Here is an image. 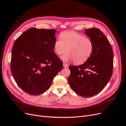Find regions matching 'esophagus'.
I'll list each match as a JSON object with an SVG mask.
<instances>
[{"label": "esophagus", "instance_id": "esophagus-1", "mask_svg": "<svg viewBox=\"0 0 126 126\" xmlns=\"http://www.w3.org/2000/svg\"><path fill=\"white\" fill-rule=\"evenodd\" d=\"M68 66V64L66 63H63V67L64 68H67Z\"/></svg>", "mask_w": 126, "mask_h": 126}]
</instances>
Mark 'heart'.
I'll list each match as a JSON object with an SVG mask.
<instances>
[{
  "mask_svg": "<svg viewBox=\"0 0 126 126\" xmlns=\"http://www.w3.org/2000/svg\"><path fill=\"white\" fill-rule=\"evenodd\" d=\"M94 48L91 39L75 32L68 31L61 33L60 38L54 44L55 52L61 55L66 49L62 58L64 62L73 60L77 64L85 62L91 55Z\"/></svg>",
  "mask_w": 126,
  "mask_h": 126,
  "instance_id": "b5f03b06",
  "label": "heart"
}]
</instances>
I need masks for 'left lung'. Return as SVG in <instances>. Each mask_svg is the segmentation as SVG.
I'll use <instances>...</instances> for the list:
<instances>
[{
	"mask_svg": "<svg viewBox=\"0 0 126 126\" xmlns=\"http://www.w3.org/2000/svg\"><path fill=\"white\" fill-rule=\"evenodd\" d=\"M94 44L93 52L84 64L70 66L68 82L73 91L90 97L103 90L112 77L113 52L108 39L98 28L85 29Z\"/></svg>",
	"mask_w": 126,
	"mask_h": 126,
	"instance_id": "8db88e82",
	"label": "left lung"
}]
</instances>
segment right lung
I'll use <instances>...</instances> for the list:
<instances>
[{"label":"right lung","mask_w":126,"mask_h":126,"mask_svg":"<svg viewBox=\"0 0 126 126\" xmlns=\"http://www.w3.org/2000/svg\"><path fill=\"white\" fill-rule=\"evenodd\" d=\"M55 29L32 28L15 41L11 70L19 87L32 95L40 94L50 87L63 63L55 54Z\"/></svg>","instance_id":"obj_1"}]
</instances>
